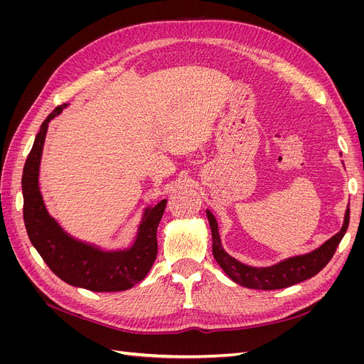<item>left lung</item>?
<instances>
[{"instance_id":"left-lung-1","label":"left lung","mask_w":364,"mask_h":364,"mask_svg":"<svg viewBox=\"0 0 364 364\" xmlns=\"http://www.w3.org/2000/svg\"><path fill=\"white\" fill-rule=\"evenodd\" d=\"M206 215L209 220V226H211L213 230V253L215 261L218 262V266L223 269V272L234 282L253 290L285 289L290 287V285L313 278L314 274H317L329 261H331L341 238L346 234V229L349 225L348 208L345 214V222L340 229V232L329 238L326 243H323L318 249L306 253V255L284 259L270 267H250L228 255L223 250L222 241H220L218 235L217 220L209 211H206Z\"/></svg>"}]
</instances>
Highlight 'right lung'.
I'll return each instance as SVG.
<instances>
[{
    "mask_svg": "<svg viewBox=\"0 0 364 364\" xmlns=\"http://www.w3.org/2000/svg\"><path fill=\"white\" fill-rule=\"evenodd\" d=\"M65 106L67 105L58 106L43 121L24 165V223L28 238L51 272L70 285L91 291L129 290L146 278L156 259V230L167 200L147 209L135 243L127 250L103 252L65 234L56 220L48 215L38 183L48 123Z\"/></svg>",
    "mask_w": 364,
    "mask_h": 364,
    "instance_id": "obj_1",
    "label": "right lung"
}]
</instances>
